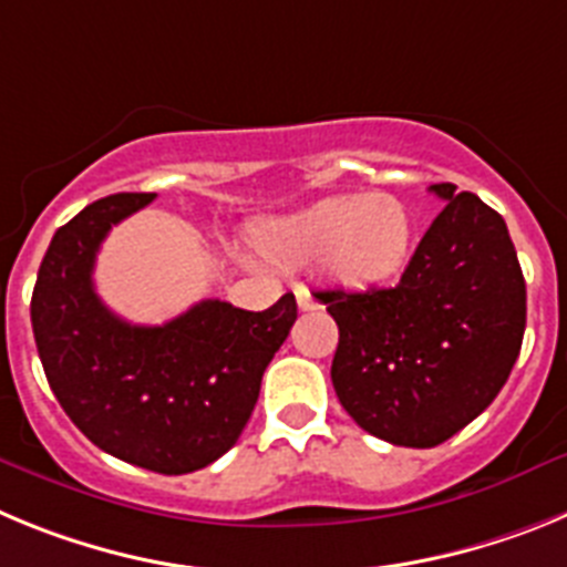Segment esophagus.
<instances>
[{
  "mask_svg": "<svg viewBox=\"0 0 567 567\" xmlns=\"http://www.w3.org/2000/svg\"><path fill=\"white\" fill-rule=\"evenodd\" d=\"M295 300H298V309H300V312H309V309H318V300H315L312 295H309V289H303V287L295 289Z\"/></svg>",
  "mask_w": 567,
  "mask_h": 567,
  "instance_id": "obj_1",
  "label": "esophagus"
}]
</instances>
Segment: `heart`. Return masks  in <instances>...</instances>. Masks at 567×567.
<instances>
[{
	"mask_svg": "<svg viewBox=\"0 0 567 567\" xmlns=\"http://www.w3.org/2000/svg\"><path fill=\"white\" fill-rule=\"evenodd\" d=\"M255 247L280 267H320L346 289L394 284L412 264L417 221L392 193H346L255 229Z\"/></svg>",
	"mask_w": 567,
	"mask_h": 567,
	"instance_id": "1",
	"label": "heart"
}]
</instances>
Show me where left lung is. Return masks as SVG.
Returning <instances> with one entry per match:
<instances>
[{"mask_svg":"<svg viewBox=\"0 0 567 567\" xmlns=\"http://www.w3.org/2000/svg\"><path fill=\"white\" fill-rule=\"evenodd\" d=\"M398 287L315 292L340 329L332 385L363 432L434 449L497 398L525 332V278L503 215L454 184Z\"/></svg>","mask_w":567,"mask_h":567,"instance_id":"left-lung-1","label":"left lung"}]
</instances>
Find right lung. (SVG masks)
Segmentation results:
<instances>
[{"mask_svg":"<svg viewBox=\"0 0 567 567\" xmlns=\"http://www.w3.org/2000/svg\"><path fill=\"white\" fill-rule=\"evenodd\" d=\"M153 198L107 195L59 227L30 320L50 389L90 443L155 474H189L238 443L298 303L287 292L247 312L209 298L164 327H133L110 312L93 287L96 252L113 224Z\"/></svg>","mask_w":567,"mask_h":567,"instance_id":"1","label":"right lung"}]
</instances>
